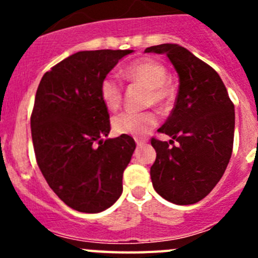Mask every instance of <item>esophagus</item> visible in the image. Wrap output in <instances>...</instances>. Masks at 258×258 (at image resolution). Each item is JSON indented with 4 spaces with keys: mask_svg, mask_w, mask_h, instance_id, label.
<instances>
[{
    "mask_svg": "<svg viewBox=\"0 0 258 258\" xmlns=\"http://www.w3.org/2000/svg\"><path fill=\"white\" fill-rule=\"evenodd\" d=\"M146 142H147V141H146V140H138V138H137V140H136L137 146H142V145H145Z\"/></svg>",
    "mask_w": 258,
    "mask_h": 258,
    "instance_id": "obj_1",
    "label": "esophagus"
}]
</instances>
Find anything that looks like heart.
Masks as SVG:
<instances>
[{
	"instance_id": "obj_1",
	"label": "heart",
	"mask_w": 258,
	"mask_h": 258,
	"mask_svg": "<svg viewBox=\"0 0 258 258\" xmlns=\"http://www.w3.org/2000/svg\"><path fill=\"white\" fill-rule=\"evenodd\" d=\"M125 76L131 81L141 83L147 86V103L156 106H165L170 101L172 92L168 86V71L160 61L154 59H143L132 63L125 70ZM99 97L104 107L109 111H115L120 107L122 99L121 84L112 75L103 77L99 84ZM159 122L157 115L152 111L143 112H122L115 116L112 127L115 133L122 136L145 137L154 129Z\"/></svg>"
}]
</instances>
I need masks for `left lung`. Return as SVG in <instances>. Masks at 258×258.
I'll list each match as a JSON object with an SVG mask.
<instances>
[{
    "mask_svg": "<svg viewBox=\"0 0 258 258\" xmlns=\"http://www.w3.org/2000/svg\"><path fill=\"white\" fill-rule=\"evenodd\" d=\"M145 52L165 54L179 77L174 108L159 129L172 140H151L156 151L150 170L152 186L168 202L195 204L226 170L234 143V104L217 72L187 49L161 44ZM173 139L179 143L169 146Z\"/></svg>",
    "mask_w": 258,
    "mask_h": 258,
    "instance_id": "obj_1",
    "label": "left lung"
}]
</instances>
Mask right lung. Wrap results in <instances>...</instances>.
Listing matches in <instances>:
<instances>
[{
  "label": "right lung",
  "instance_id": "1",
  "mask_svg": "<svg viewBox=\"0 0 258 258\" xmlns=\"http://www.w3.org/2000/svg\"><path fill=\"white\" fill-rule=\"evenodd\" d=\"M134 50L75 52L42 76L31 116L36 160L60 200L84 213L109 208L122 192V173L136 142L107 138L109 115L99 84Z\"/></svg>",
  "mask_w": 258,
  "mask_h": 258
}]
</instances>
